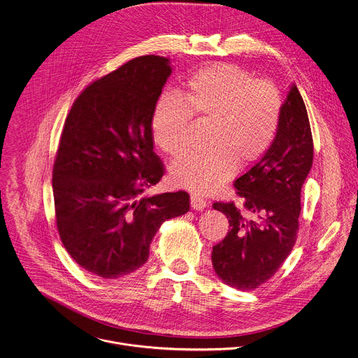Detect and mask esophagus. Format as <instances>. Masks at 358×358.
Returning <instances> with one entry per match:
<instances>
[{"label": "esophagus", "mask_w": 358, "mask_h": 358, "mask_svg": "<svg viewBox=\"0 0 358 358\" xmlns=\"http://www.w3.org/2000/svg\"><path fill=\"white\" fill-rule=\"evenodd\" d=\"M190 206L194 210H203L208 206V202L199 194H192L190 196Z\"/></svg>", "instance_id": "esophagus-1"}]
</instances>
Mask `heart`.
I'll list each match as a JSON object with an SVG mask.
<instances>
[{
    "label": "heart",
    "mask_w": 358,
    "mask_h": 358,
    "mask_svg": "<svg viewBox=\"0 0 358 358\" xmlns=\"http://www.w3.org/2000/svg\"><path fill=\"white\" fill-rule=\"evenodd\" d=\"M179 98H159L150 116L155 143L171 156L187 145L192 115L209 122L208 150L187 153L171 169L172 180L199 193L220 189L236 164L249 166L271 146L279 131L283 96L268 79H252L231 64H210L193 71L182 84Z\"/></svg>",
    "instance_id": "b5f03b06"
}]
</instances>
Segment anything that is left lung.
<instances>
[{
	"mask_svg": "<svg viewBox=\"0 0 358 358\" xmlns=\"http://www.w3.org/2000/svg\"><path fill=\"white\" fill-rule=\"evenodd\" d=\"M313 136L304 101L293 84L268 148L234 180L245 212L233 202L213 203L229 219L224 239L213 246L216 274L230 287L255 290L282 267L299 230L301 186L313 165Z\"/></svg>",
	"mask_w": 358,
	"mask_h": 358,
	"instance_id": "obj_1",
	"label": "left lung"
}]
</instances>
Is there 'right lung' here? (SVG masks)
Returning <instances> with one entry per match:
<instances>
[{"label":"right lung","mask_w":358,"mask_h":358,"mask_svg":"<svg viewBox=\"0 0 358 358\" xmlns=\"http://www.w3.org/2000/svg\"><path fill=\"white\" fill-rule=\"evenodd\" d=\"M171 73L165 57L131 59L90 84L65 119L52 171L57 227L71 257L102 279L143 266L161 224L189 210L183 190L142 196L165 173L150 116Z\"/></svg>","instance_id":"add662e5"}]
</instances>
